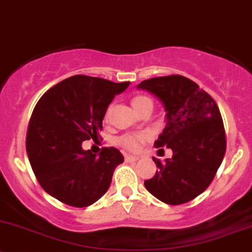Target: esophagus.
<instances>
[{
    "label": "esophagus",
    "mask_w": 252,
    "mask_h": 252,
    "mask_svg": "<svg viewBox=\"0 0 252 252\" xmlns=\"http://www.w3.org/2000/svg\"><path fill=\"white\" fill-rule=\"evenodd\" d=\"M139 158L138 157H133V155H126L125 157V160L126 161H137V160H138Z\"/></svg>",
    "instance_id": "obj_1"
}]
</instances>
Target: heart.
Masks as SVG:
<instances>
[{
    "instance_id": "heart-1",
    "label": "heart",
    "mask_w": 252,
    "mask_h": 252,
    "mask_svg": "<svg viewBox=\"0 0 252 252\" xmlns=\"http://www.w3.org/2000/svg\"><path fill=\"white\" fill-rule=\"evenodd\" d=\"M132 107L138 114L143 113L145 110H153L154 107V102H153L152 98L149 95L145 94H137L132 98ZM109 115H110V108L108 109L107 113H105V120H108ZM149 139V134L145 133V132H129V133H124L120 137L115 139L116 144H119L120 147L125 148L127 150H131V152H137V150L141 149L143 147L145 142Z\"/></svg>"
}]
</instances>
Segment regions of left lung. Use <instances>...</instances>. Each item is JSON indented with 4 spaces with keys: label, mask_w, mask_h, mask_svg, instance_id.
<instances>
[{
    "label": "left lung",
    "mask_w": 252,
    "mask_h": 252,
    "mask_svg": "<svg viewBox=\"0 0 252 252\" xmlns=\"http://www.w3.org/2000/svg\"><path fill=\"white\" fill-rule=\"evenodd\" d=\"M138 88L165 105L166 126L154 145L173 152L165 164L153 158L158 170L145 188L165 204L188 203L210 186L222 164L227 142L220 109L209 93L182 75L144 80Z\"/></svg>",
    "instance_id": "8db88e82"
}]
</instances>
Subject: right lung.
<instances>
[{"label":"right lung","mask_w":252,"mask_h":252,"mask_svg":"<svg viewBox=\"0 0 252 252\" xmlns=\"http://www.w3.org/2000/svg\"><path fill=\"white\" fill-rule=\"evenodd\" d=\"M128 85L75 75L40 98L28 126L27 153L49 195L74 207L90 206L104 195L123 154L110 147L95 155L81 144L99 137L109 104Z\"/></svg>","instance_id":"right-lung-1"}]
</instances>
